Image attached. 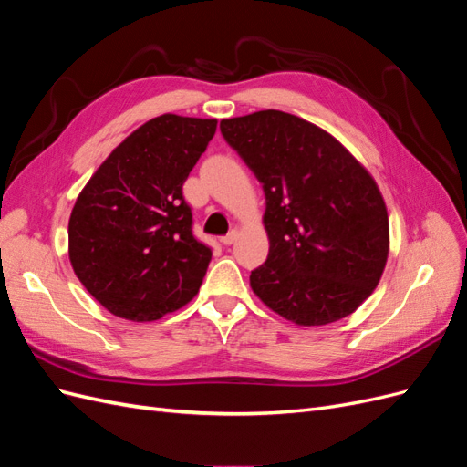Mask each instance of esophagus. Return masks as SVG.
Segmentation results:
<instances>
[{
	"instance_id": "obj_1",
	"label": "esophagus",
	"mask_w": 467,
	"mask_h": 467,
	"mask_svg": "<svg viewBox=\"0 0 467 467\" xmlns=\"http://www.w3.org/2000/svg\"><path fill=\"white\" fill-rule=\"evenodd\" d=\"M235 239H237V230H232L228 235H223L220 242H222V245H232V244H235Z\"/></svg>"
}]
</instances>
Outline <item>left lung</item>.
<instances>
[{"label":"left lung","instance_id":"left-lung-1","mask_svg":"<svg viewBox=\"0 0 467 467\" xmlns=\"http://www.w3.org/2000/svg\"><path fill=\"white\" fill-rule=\"evenodd\" d=\"M265 191L268 257L249 282L298 325L350 316L384 273L389 222L376 181L337 138L282 110L220 122Z\"/></svg>","mask_w":467,"mask_h":467}]
</instances>
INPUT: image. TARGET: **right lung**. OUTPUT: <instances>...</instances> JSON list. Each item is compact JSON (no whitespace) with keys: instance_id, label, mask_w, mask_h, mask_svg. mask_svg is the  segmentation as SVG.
I'll return each mask as SVG.
<instances>
[{"instance_id":"obj_1","label":"right lung","mask_w":467,"mask_h":467,"mask_svg":"<svg viewBox=\"0 0 467 467\" xmlns=\"http://www.w3.org/2000/svg\"><path fill=\"white\" fill-rule=\"evenodd\" d=\"M216 124L155 117L112 150L79 192L67 223L69 261L112 316L155 321L199 292L212 251L192 235L182 182Z\"/></svg>"}]
</instances>
